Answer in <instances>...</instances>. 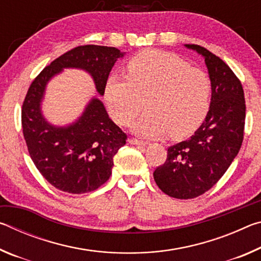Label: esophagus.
<instances>
[{"label":"esophagus","mask_w":261,"mask_h":261,"mask_svg":"<svg viewBox=\"0 0 261 261\" xmlns=\"http://www.w3.org/2000/svg\"><path fill=\"white\" fill-rule=\"evenodd\" d=\"M129 143L132 144V145H140V146H145V145H147V141L140 140V139H137V138H130Z\"/></svg>","instance_id":"esophagus-1"}]
</instances>
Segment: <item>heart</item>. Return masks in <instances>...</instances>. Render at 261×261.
<instances>
[{
	"mask_svg": "<svg viewBox=\"0 0 261 261\" xmlns=\"http://www.w3.org/2000/svg\"><path fill=\"white\" fill-rule=\"evenodd\" d=\"M127 78L110 76L105 99L110 115L129 125L144 107L148 112L136 123L137 134L149 138L169 135L180 139L193 134L208 114L212 81L208 73L171 53L148 50L126 65Z\"/></svg>",
	"mask_w": 261,
	"mask_h": 261,
	"instance_id": "1",
	"label": "heart"
}]
</instances>
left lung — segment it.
<instances>
[{"label":"left lung","mask_w":261,"mask_h":261,"mask_svg":"<svg viewBox=\"0 0 261 261\" xmlns=\"http://www.w3.org/2000/svg\"><path fill=\"white\" fill-rule=\"evenodd\" d=\"M205 57L212 81L208 114L188 140L168 147L166 161L154 170L162 192L192 199L214 187L240 152L245 125V99L241 81L213 53L199 45H185Z\"/></svg>","instance_id":"obj_1"}]
</instances>
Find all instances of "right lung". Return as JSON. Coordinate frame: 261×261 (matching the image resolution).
Instances as JSON below:
<instances>
[{
  "label": "right lung",
  "mask_w": 261,
  "mask_h": 261,
  "mask_svg": "<svg viewBox=\"0 0 261 261\" xmlns=\"http://www.w3.org/2000/svg\"><path fill=\"white\" fill-rule=\"evenodd\" d=\"M122 56L123 53L115 47H74L53 61L31 83L21 107L24 139L37 169L61 191L86 193L107 182L115 154L127 136L110 120L98 99L91 101L72 125L48 124L40 112L46 84L63 68H81L92 74L96 91L103 95L110 70Z\"/></svg>",
  "instance_id": "add662e5"
}]
</instances>
